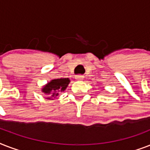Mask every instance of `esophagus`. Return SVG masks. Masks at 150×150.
<instances>
[{"instance_id": "obj_1", "label": "esophagus", "mask_w": 150, "mask_h": 150, "mask_svg": "<svg viewBox=\"0 0 150 150\" xmlns=\"http://www.w3.org/2000/svg\"><path fill=\"white\" fill-rule=\"evenodd\" d=\"M75 79H76L77 80H83V79H84V76L82 75H76V76H75Z\"/></svg>"}]
</instances>
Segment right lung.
I'll use <instances>...</instances> for the list:
<instances>
[{
	"label": "right lung",
	"mask_w": 150,
	"mask_h": 150,
	"mask_svg": "<svg viewBox=\"0 0 150 150\" xmlns=\"http://www.w3.org/2000/svg\"><path fill=\"white\" fill-rule=\"evenodd\" d=\"M69 82L70 79L68 78L53 79L45 85L43 88H42V92L49 96L47 99L55 98L58 96L61 92L65 90Z\"/></svg>",
	"instance_id": "obj_1"
}]
</instances>
